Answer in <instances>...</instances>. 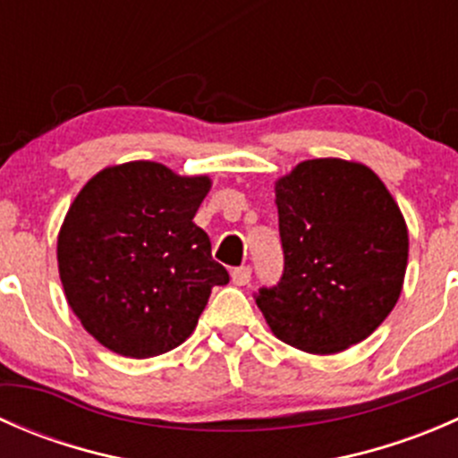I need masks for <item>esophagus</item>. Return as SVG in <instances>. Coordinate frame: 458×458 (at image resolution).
Instances as JSON below:
<instances>
[{
	"mask_svg": "<svg viewBox=\"0 0 458 458\" xmlns=\"http://www.w3.org/2000/svg\"><path fill=\"white\" fill-rule=\"evenodd\" d=\"M252 279V267L250 266H239L233 270V284L234 285H246Z\"/></svg>",
	"mask_w": 458,
	"mask_h": 458,
	"instance_id": "1",
	"label": "esophagus"
}]
</instances>
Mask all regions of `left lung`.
I'll return each instance as SVG.
<instances>
[{
  "label": "left lung",
  "instance_id": "8db88e82",
  "mask_svg": "<svg viewBox=\"0 0 458 458\" xmlns=\"http://www.w3.org/2000/svg\"><path fill=\"white\" fill-rule=\"evenodd\" d=\"M284 272L255 301L293 348L332 354L370 336L394 308L408 228L370 168L310 159L276 182Z\"/></svg>",
  "mask_w": 458,
  "mask_h": 458
}]
</instances>
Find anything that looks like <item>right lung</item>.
Returning a JSON list of instances; mask_svg holds the SVG:
<instances>
[{
  "label": "right lung",
  "mask_w": 458,
  "mask_h": 458,
  "mask_svg": "<svg viewBox=\"0 0 458 458\" xmlns=\"http://www.w3.org/2000/svg\"><path fill=\"white\" fill-rule=\"evenodd\" d=\"M208 177L155 161L101 170L68 210L59 276L81 326L113 352L148 359L195 330L210 290L230 281L195 224Z\"/></svg>",
  "instance_id": "obj_1"
}]
</instances>
